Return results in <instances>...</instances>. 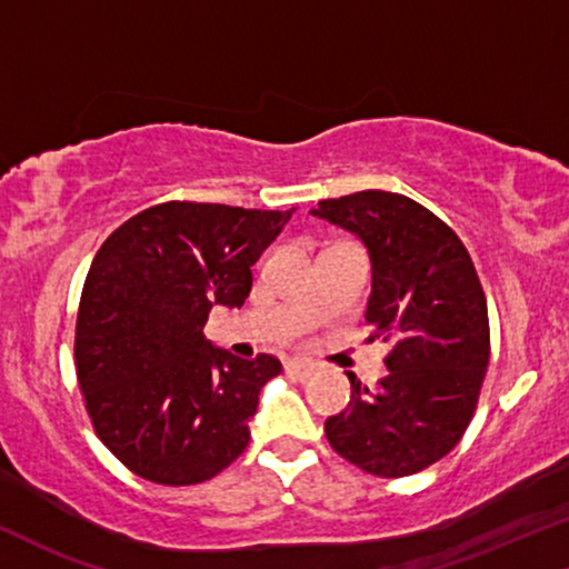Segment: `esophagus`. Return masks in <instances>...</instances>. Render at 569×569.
Returning a JSON list of instances; mask_svg holds the SVG:
<instances>
[{
    "label": "esophagus",
    "mask_w": 569,
    "mask_h": 569,
    "mask_svg": "<svg viewBox=\"0 0 569 569\" xmlns=\"http://www.w3.org/2000/svg\"><path fill=\"white\" fill-rule=\"evenodd\" d=\"M286 372H289L293 380H309L315 376V365L307 362V359H289V362H286Z\"/></svg>",
    "instance_id": "esophagus-1"
}]
</instances>
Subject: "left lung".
<instances>
[{
    "mask_svg": "<svg viewBox=\"0 0 569 569\" xmlns=\"http://www.w3.org/2000/svg\"><path fill=\"white\" fill-rule=\"evenodd\" d=\"M318 218L365 241L372 260L370 341L388 343L378 391L351 380L326 420L336 455L378 478H405L449 455L478 409L491 328L470 251L446 222L393 191L322 199Z\"/></svg>",
    "mask_w": 569,
    "mask_h": 569,
    "instance_id": "left-lung-1",
    "label": "left lung"
}]
</instances>
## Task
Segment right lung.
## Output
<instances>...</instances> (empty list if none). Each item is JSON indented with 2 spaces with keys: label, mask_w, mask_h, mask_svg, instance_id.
<instances>
[{
  "label": "right lung",
  "mask_w": 569,
  "mask_h": 569,
  "mask_svg": "<svg viewBox=\"0 0 569 569\" xmlns=\"http://www.w3.org/2000/svg\"><path fill=\"white\" fill-rule=\"evenodd\" d=\"M293 210L162 201L93 257L76 320V376L93 433L133 476L204 483L243 455L262 386L280 372L214 349V305L241 307L251 264Z\"/></svg>",
  "instance_id": "1"
}]
</instances>
